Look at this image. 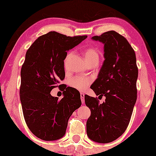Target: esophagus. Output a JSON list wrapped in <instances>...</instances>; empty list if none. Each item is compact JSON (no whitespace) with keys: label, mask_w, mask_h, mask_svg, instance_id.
<instances>
[{"label":"esophagus","mask_w":156,"mask_h":156,"mask_svg":"<svg viewBox=\"0 0 156 156\" xmlns=\"http://www.w3.org/2000/svg\"><path fill=\"white\" fill-rule=\"evenodd\" d=\"M80 99H81V102L83 103H84V95H85V94H84V93H83V92H80Z\"/></svg>","instance_id":"34e87169"}]
</instances>
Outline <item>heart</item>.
Listing matches in <instances>:
<instances>
[{"instance_id": "obj_1", "label": "heart", "mask_w": 156, "mask_h": 156, "mask_svg": "<svg viewBox=\"0 0 156 156\" xmlns=\"http://www.w3.org/2000/svg\"><path fill=\"white\" fill-rule=\"evenodd\" d=\"M83 55L88 64L92 62H98L99 61V53L94 48H86L83 50ZM92 83V79L88 77L75 76L70 78L69 84L71 87L78 91L85 90Z\"/></svg>"}]
</instances>
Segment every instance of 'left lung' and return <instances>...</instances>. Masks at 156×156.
Masks as SVG:
<instances>
[{"label": "left lung", "mask_w": 156, "mask_h": 156, "mask_svg": "<svg viewBox=\"0 0 156 156\" xmlns=\"http://www.w3.org/2000/svg\"><path fill=\"white\" fill-rule=\"evenodd\" d=\"M92 39L104 44L105 60L90 88L105 100L101 104L98 98L85 95L91 110L87 133L92 141L109 143L122 135L130 122L137 98L136 58L128 40L117 32H105Z\"/></svg>", "instance_id": "obj_1"}]
</instances>
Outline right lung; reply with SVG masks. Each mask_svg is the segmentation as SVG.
I'll list each match as a JSON object with an SVG mask.
<instances>
[{"label":"right lung","instance_id":"obj_1","mask_svg":"<svg viewBox=\"0 0 156 156\" xmlns=\"http://www.w3.org/2000/svg\"><path fill=\"white\" fill-rule=\"evenodd\" d=\"M87 37L51 31L38 37L26 52L20 97L27 126L39 139L53 141L64 136L69 118L81 105L79 92L60 81L65 77L67 51ZM55 87L62 88L64 98L61 100L50 94Z\"/></svg>","mask_w":156,"mask_h":156}]
</instances>
